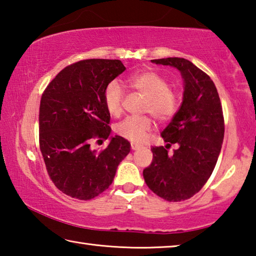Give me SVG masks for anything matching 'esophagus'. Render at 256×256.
Segmentation results:
<instances>
[{
	"label": "esophagus",
	"instance_id": "34e87169",
	"mask_svg": "<svg viewBox=\"0 0 256 256\" xmlns=\"http://www.w3.org/2000/svg\"><path fill=\"white\" fill-rule=\"evenodd\" d=\"M138 148H140V146L136 144H133V142H132V144H131V149L132 150H138Z\"/></svg>",
	"mask_w": 256,
	"mask_h": 256
}]
</instances>
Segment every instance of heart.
Instances as JSON below:
<instances>
[{
    "label": "heart",
    "instance_id": "1",
    "mask_svg": "<svg viewBox=\"0 0 256 256\" xmlns=\"http://www.w3.org/2000/svg\"><path fill=\"white\" fill-rule=\"evenodd\" d=\"M128 84L136 92L146 96L144 106V112H151L159 122H167L177 112L178 99L170 89L167 79L152 70H144L128 78ZM104 104L107 112L112 116H118L123 110V89L118 81L112 80L104 92ZM152 128V120L148 116L136 118L130 116L116 125L115 131L130 141L140 142Z\"/></svg>",
    "mask_w": 256,
    "mask_h": 256
}]
</instances>
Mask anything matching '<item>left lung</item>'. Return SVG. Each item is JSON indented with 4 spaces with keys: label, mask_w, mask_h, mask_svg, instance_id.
<instances>
[{
    "label": "left lung",
    "mask_w": 256,
    "mask_h": 256,
    "mask_svg": "<svg viewBox=\"0 0 256 256\" xmlns=\"http://www.w3.org/2000/svg\"><path fill=\"white\" fill-rule=\"evenodd\" d=\"M180 72L183 102L162 132L164 146H152L154 159L144 170L148 188L170 202L192 198L209 180L222 150L224 123L222 107L214 81L188 60H151ZM179 148L168 155V146Z\"/></svg>",
    "instance_id": "obj_1"
}]
</instances>
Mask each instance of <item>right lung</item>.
<instances>
[{
	"label": "right lung",
	"mask_w": 256,
	"mask_h": 256,
	"mask_svg": "<svg viewBox=\"0 0 256 256\" xmlns=\"http://www.w3.org/2000/svg\"><path fill=\"white\" fill-rule=\"evenodd\" d=\"M125 68L120 60H80L63 68L42 94L40 151L50 180L68 196L84 201L98 196L110 188L131 150L120 136H110L100 152L90 146L92 138L110 136L104 92Z\"/></svg>",
	"instance_id": "add662e5"
}]
</instances>
